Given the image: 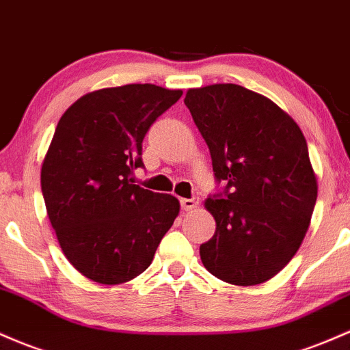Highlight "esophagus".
I'll return each mask as SVG.
<instances>
[{"mask_svg":"<svg viewBox=\"0 0 350 350\" xmlns=\"http://www.w3.org/2000/svg\"><path fill=\"white\" fill-rule=\"evenodd\" d=\"M199 206V198H189V199H181V207L184 211H193Z\"/></svg>","mask_w":350,"mask_h":350,"instance_id":"obj_1","label":"esophagus"}]
</instances>
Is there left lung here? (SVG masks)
Wrapping results in <instances>:
<instances>
[{
	"instance_id": "left-lung-1",
	"label": "left lung",
	"mask_w": 350,
	"mask_h": 350,
	"mask_svg": "<svg viewBox=\"0 0 350 350\" xmlns=\"http://www.w3.org/2000/svg\"><path fill=\"white\" fill-rule=\"evenodd\" d=\"M184 105L226 184L206 199L216 232L199 247L202 264L236 286L266 282L297 252L316 206L304 134L271 99L237 84L189 90Z\"/></svg>"
}]
</instances>
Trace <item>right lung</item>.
<instances>
[{
	"instance_id": "obj_1",
	"label": "right lung",
	"mask_w": 350,
	"mask_h": 350,
	"mask_svg": "<svg viewBox=\"0 0 350 350\" xmlns=\"http://www.w3.org/2000/svg\"><path fill=\"white\" fill-rule=\"evenodd\" d=\"M183 96L154 84L90 93L56 126L41 167V191L69 262L99 284L128 282L152 262L179 214L171 194L144 189L143 139L152 122Z\"/></svg>"
}]
</instances>
